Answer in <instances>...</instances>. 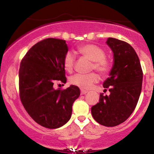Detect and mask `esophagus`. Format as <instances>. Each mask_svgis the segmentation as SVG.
I'll return each mask as SVG.
<instances>
[{"label": "esophagus", "mask_w": 154, "mask_h": 154, "mask_svg": "<svg viewBox=\"0 0 154 154\" xmlns=\"http://www.w3.org/2000/svg\"><path fill=\"white\" fill-rule=\"evenodd\" d=\"M80 92H81V95H84V94L87 93L88 91L85 90V89H81V90H80Z\"/></svg>", "instance_id": "esophagus-1"}]
</instances>
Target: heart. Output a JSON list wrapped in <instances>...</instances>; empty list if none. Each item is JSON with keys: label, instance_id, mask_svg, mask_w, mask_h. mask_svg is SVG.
Returning <instances> with one entry per match:
<instances>
[{"label": "heart", "instance_id": "obj_1", "mask_svg": "<svg viewBox=\"0 0 154 154\" xmlns=\"http://www.w3.org/2000/svg\"><path fill=\"white\" fill-rule=\"evenodd\" d=\"M78 52L84 57L92 62V69L96 70L102 74H105L110 70V63L105 59V53L102 49L93 44H84L78 48ZM75 56L72 52H68L64 57V67L68 71H71L74 68ZM99 80L98 74L91 73L89 74H77L70 78V82L73 85L83 89H89L94 83Z\"/></svg>", "mask_w": 154, "mask_h": 154}]
</instances>
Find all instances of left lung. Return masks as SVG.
<instances>
[{
	"label": "left lung",
	"instance_id": "1",
	"mask_svg": "<svg viewBox=\"0 0 154 154\" xmlns=\"http://www.w3.org/2000/svg\"><path fill=\"white\" fill-rule=\"evenodd\" d=\"M106 44L113 55L109 77L103 83L110 95L101 94L99 102L92 106L91 112L97 123L112 127L126 121L135 110L141 95L143 72L132 46L113 37H108Z\"/></svg>",
	"mask_w": 154,
	"mask_h": 154
}]
</instances>
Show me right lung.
<instances>
[{
  "label": "right lung",
  "instance_id": "add662e5",
  "mask_svg": "<svg viewBox=\"0 0 154 154\" xmlns=\"http://www.w3.org/2000/svg\"><path fill=\"white\" fill-rule=\"evenodd\" d=\"M68 51L65 41L47 38L33 46L20 64L21 101L31 118L48 129L68 123L73 103L80 96V89L74 85L64 90L53 87L56 80L66 83L64 57Z\"/></svg>",
  "mask_w": 154,
  "mask_h": 154
}]
</instances>
